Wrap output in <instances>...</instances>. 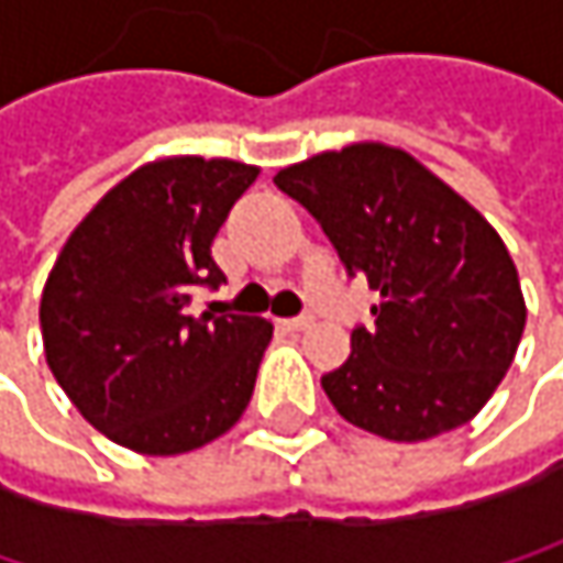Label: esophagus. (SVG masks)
Segmentation results:
<instances>
[{"mask_svg":"<svg viewBox=\"0 0 563 563\" xmlns=\"http://www.w3.org/2000/svg\"><path fill=\"white\" fill-rule=\"evenodd\" d=\"M283 325L292 329V332H302V329L312 325V316H292V319H283Z\"/></svg>","mask_w":563,"mask_h":563,"instance_id":"34e87169","label":"esophagus"}]
</instances>
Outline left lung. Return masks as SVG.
<instances>
[{"instance_id": "left-lung-1", "label": "left lung", "mask_w": 563, "mask_h": 563, "mask_svg": "<svg viewBox=\"0 0 563 563\" xmlns=\"http://www.w3.org/2000/svg\"><path fill=\"white\" fill-rule=\"evenodd\" d=\"M382 302L375 329L322 391L355 427L397 443L470 423L525 332L518 271L496 228L410 153L352 143L274 175Z\"/></svg>"}]
</instances>
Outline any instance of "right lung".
Instances as JSON below:
<instances>
[{
    "mask_svg": "<svg viewBox=\"0 0 563 563\" xmlns=\"http://www.w3.org/2000/svg\"><path fill=\"white\" fill-rule=\"evenodd\" d=\"M257 175L234 159L146 163L60 247L38 309L45 358L113 443L175 456L218 440L247 410L274 325L188 316V302L195 286L224 283L211 241Z\"/></svg>",
    "mask_w": 563,
    "mask_h": 563,
    "instance_id": "right-lung-1",
    "label": "right lung"
}]
</instances>
